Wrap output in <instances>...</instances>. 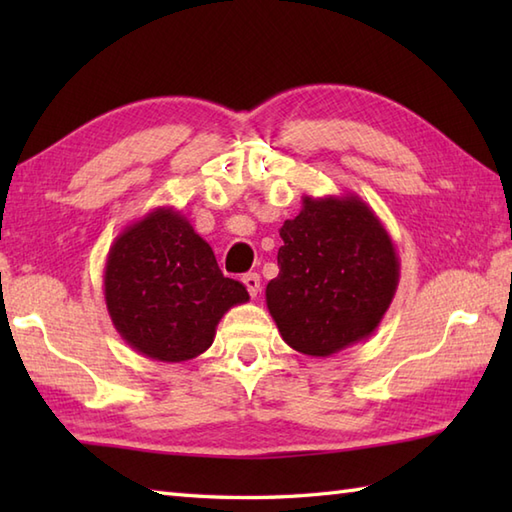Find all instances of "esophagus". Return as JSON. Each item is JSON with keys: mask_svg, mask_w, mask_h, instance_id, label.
I'll list each match as a JSON object with an SVG mask.
<instances>
[{"mask_svg": "<svg viewBox=\"0 0 512 512\" xmlns=\"http://www.w3.org/2000/svg\"><path fill=\"white\" fill-rule=\"evenodd\" d=\"M244 286H246V290H248V295L250 297H257L259 295V288H262V279H259V275L257 273H248V275H244Z\"/></svg>", "mask_w": 512, "mask_h": 512, "instance_id": "1", "label": "esophagus"}]
</instances>
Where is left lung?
<instances>
[{
  "label": "left lung",
  "mask_w": 512,
  "mask_h": 512,
  "mask_svg": "<svg viewBox=\"0 0 512 512\" xmlns=\"http://www.w3.org/2000/svg\"><path fill=\"white\" fill-rule=\"evenodd\" d=\"M281 226L279 275L266 306L292 350L325 358L372 334L391 306L400 262L391 235L358 195H303Z\"/></svg>",
  "instance_id": "8db88e82"
}]
</instances>
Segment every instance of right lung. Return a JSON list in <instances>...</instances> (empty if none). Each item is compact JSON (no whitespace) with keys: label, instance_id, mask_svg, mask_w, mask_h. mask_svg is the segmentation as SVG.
Returning <instances> with one entry per match:
<instances>
[{"label":"right lung","instance_id":"right-lung-1","mask_svg":"<svg viewBox=\"0 0 512 512\" xmlns=\"http://www.w3.org/2000/svg\"><path fill=\"white\" fill-rule=\"evenodd\" d=\"M103 292L123 341L147 358L182 363L211 347L246 288L222 275L213 248L173 206L123 228L107 253Z\"/></svg>","mask_w":512,"mask_h":512}]
</instances>
